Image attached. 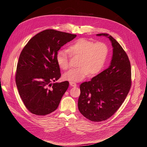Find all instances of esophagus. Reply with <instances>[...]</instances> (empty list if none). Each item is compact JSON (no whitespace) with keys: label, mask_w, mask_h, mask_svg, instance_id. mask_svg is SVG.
<instances>
[{"label":"esophagus","mask_w":147,"mask_h":147,"mask_svg":"<svg viewBox=\"0 0 147 147\" xmlns=\"http://www.w3.org/2000/svg\"><path fill=\"white\" fill-rule=\"evenodd\" d=\"M69 84H70V86H72V87L77 86V84L75 82H69Z\"/></svg>","instance_id":"obj_1"}]
</instances>
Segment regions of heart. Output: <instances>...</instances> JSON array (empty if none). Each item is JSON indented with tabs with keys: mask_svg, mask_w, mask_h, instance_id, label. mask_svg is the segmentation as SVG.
Returning <instances> with one entry per match:
<instances>
[{
	"mask_svg": "<svg viewBox=\"0 0 147 147\" xmlns=\"http://www.w3.org/2000/svg\"><path fill=\"white\" fill-rule=\"evenodd\" d=\"M68 51L72 55L79 57L77 68L69 69L63 78L71 82H80L89 73L93 76L101 71L104 68L109 55V47L103 42L94 43L86 38H81L69 46ZM56 59L59 67L63 69L69 67L67 53L64 51L57 53Z\"/></svg>",
	"mask_w": 147,
	"mask_h": 147,
	"instance_id": "b5f03b06",
	"label": "heart"
}]
</instances>
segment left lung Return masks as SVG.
<instances>
[{
    "mask_svg": "<svg viewBox=\"0 0 147 147\" xmlns=\"http://www.w3.org/2000/svg\"><path fill=\"white\" fill-rule=\"evenodd\" d=\"M96 36L111 41L112 59L109 68L80 84L78 108L84 117L98 122L111 117L124 102L131 87V66L126 53L111 36Z\"/></svg>",
    "mask_w": 147,
    "mask_h": 147,
    "instance_id": "8db88e82",
    "label": "left lung"
}]
</instances>
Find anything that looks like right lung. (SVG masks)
I'll use <instances>...</instances> for the list:
<instances>
[{
	"label": "right lung",
	"instance_id": "1",
	"mask_svg": "<svg viewBox=\"0 0 147 147\" xmlns=\"http://www.w3.org/2000/svg\"><path fill=\"white\" fill-rule=\"evenodd\" d=\"M76 36L45 30L33 37L23 48L17 63L15 81L22 101L30 112L45 115L58 108L69 82L51 83L61 77L57 53Z\"/></svg>",
	"mask_w": 147,
	"mask_h": 147
}]
</instances>
